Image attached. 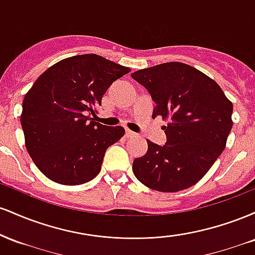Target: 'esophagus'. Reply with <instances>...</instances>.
<instances>
[{
    "instance_id": "obj_1",
    "label": "esophagus",
    "mask_w": 255,
    "mask_h": 255,
    "mask_svg": "<svg viewBox=\"0 0 255 255\" xmlns=\"http://www.w3.org/2000/svg\"><path fill=\"white\" fill-rule=\"evenodd\" d=\"M135 135H136V134L134 133V131H131L129 129H126V136H127V137H133Z\"/></svg>"
}]
</instances>
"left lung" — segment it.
I'll use <instances>...</instances> for the list:
<instances>
[{"mask_svg": "<svg viewBox=\"0 0 255 255\" xmlns=\"http://www.w3.org/2000/svg\"><path fill=\"white\" fill-rule=\"evenodd\" d=\"M156 103L152 118L162 116L164 145L147 140V152L133 162L135 177L158 192H178L201 180L227 144L233 103L219 85L181 62L134 72Z\"/></svg>", "mask_w": 255, "mask_h": 255, "instance_id": "1", "label": "left lung"}]
</instances>
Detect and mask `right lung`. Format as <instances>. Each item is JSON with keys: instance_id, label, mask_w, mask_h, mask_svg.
Here are the masks:
<instances>
[{"instance_id": "1", "label": "right lung", "mask_w": 255, "mask_h": 255, "mask_svg": "<svg viewBox=\"0 0 255 255\" xmlns=\"http://www.w3.org/2000/svg\"><path fill=\"white\" fill-rule=\"evenodd\" d=\"M129 72L86 54L55 63L34 81L20 122L28 154L46 177L75 186L99 174L105 151L124 136L125 128L96 122L93 109L110 85Z\"/></svg>"}]
</instances>
